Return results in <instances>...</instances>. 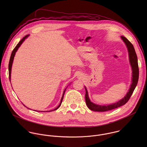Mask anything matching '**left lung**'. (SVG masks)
Masks as SVG:
<instances>
[{
	"instance_id": "8db88e82",
	"label": "left lung",
	"mask_w": 147,
	"mask_h": 147,
	"mask_svg": "<svg viewBox=\"0 0 147 147\" xmlns=\"http://www.w3.org/2000/svg\"><path fill=\"white\" fill-rule=\"evenodd\" d=\"M121 38L125 43L126 46L127 47L128 54H129V62H130V64L132 67V82L129 91L125 96V97L122 100H121L120 101H119L118 102L115 104H113L108 105L107 106H101V105L94 104L90 101L88 97V91L86 88L85 87V92H86L85 93L86 104L87 105L88 107L91 110L95 111H107L115 109L122 105L126 104V103L128 102V101L129 100L136 86L137 85L138 79H139V66H138V58H137L135 50L134 49V47L132 44L129 42L125 37L122 36Z\"/></svg>"
}]
</instances>
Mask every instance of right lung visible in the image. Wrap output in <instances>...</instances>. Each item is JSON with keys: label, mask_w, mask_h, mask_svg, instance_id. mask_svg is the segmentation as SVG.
Masks as SVG:
<instances>
[{"label": "right lung", "mask_w": 147, "mask_h": 147, "mask_svg": "<svg viewBox=\"0 0 147 147\" xmlns=\"http://www.w3.org/2000/svg\"><path fill=\"white\" fill-rule=\"evenodd\" d=\"M29 36V35H26L25 37H23L22 39H21V41H20V42L18 43V44L16 45V46L14 48V49L13 50L12 52V54H11V57H10V59H9V65H8V70H9V81L11 82V68H12V62H13V58H14V57H15V53L17 51L18 49H19V47L20 46L22 43L23 42V41L25 40V38H26L28 37ZM65 89L64 90V92H63V96H62V99H61V103L57 107L55 108V109L53 110H50V111H53V110H56L57 109H58L59 106L61 105L62 104V100H63V97H64V93H65ZM24 106H25V105H24Z\"/></svg>", "instance_id": "1"}]
</instances>
